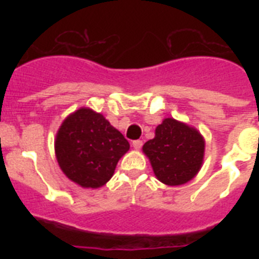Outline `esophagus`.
<instances>
[{
    "instance_id": "esophagus-1",
    "label": "esophagus",
    "mask_w": 259,
    "mask_h": 259,
    "mask_svg": "<svg viewBox=\"0 0 259 259\" xmlns=\"http://www.w3.org/2000/svg\"><path fill=\"white\" fill-rule=\"evenodd\" d=\"M132 146H134V149L140 150L141 146H143V141H141V140H135L134 143H132Z\"/></svg>"
}]
</instances>
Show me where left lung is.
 I'll return each mask as SVG.
<instances>
[{"mask_svg":"<svg viewBox=\"0 0 259 259\" xmlns=\"http://www.w3.org/2000/svg\"><path fill=\"white\" fill-rule=\"evenodd\" d=\"M143 153L149 159L155 178L175 187L191 182L201 170L205 139L187 123L166 118L155 128L154 139L144 144Z\"/></svg>","mask_w":259,"mask_h":259,"instance_id":"8db88e82","label":"left lung"}]
</instances>
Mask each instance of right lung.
<instances>
[{"mask_svg": "<svg viewBox=\"0 0 259 259\" xmlns=\"http://www.w3.org/2000/svg\"><path fill=\"white\" fill-rule=\"evenodd\" d=\"M62 172L81 188H101L114 175L130 143L95 110L80 107L62 122L54 139Z\"/></svg>", "mask_w": 259, "mask_h": 259, "instance_id": "right-lung-1", "label": "right lung"}]
</instances>
